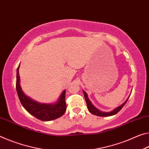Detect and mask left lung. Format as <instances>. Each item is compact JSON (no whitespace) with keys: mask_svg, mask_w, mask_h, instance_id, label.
Here are the masks:
<instances>
[{"mask_svg":"<svg viewBox=\"0 0 149 149\" xmlns=\"http://www.w3.org/2000/svg\"><path fill=\"white\" fill-rule=\"evenodd\" d=\"M83 92L84 93L85 100H86V103H87V109H88L89 111L91 113H92L93 115H97V116H100V117H109V116H112V115H115L116 113L119 112L123 107V106L125 105V103L127 102V101H128L129 98V97L127 98V100L125 101V102L123 103L121 105H120L119 107H118L116 109H115L114 110L111 111H110V112H103V111H101L98 110L97 109L94 107L93 104H92L91 102L90 101V100H89L88 96H87V94L86 92L84 91V90H83Z\"/></svg>","mask_w":149,"mask_h":149,"instance_id":"1","label":"left lung"}]
</instances>
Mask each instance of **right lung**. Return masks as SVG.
Instances as JSON below:
<instances>
[{"label": "right lung", "instance_id": "right-lung-1", "mask_svg": "<svg viewBox=\"0 0 149 149\" xmlns=\"http://www.w3.org/2000/svg\"><path fill=\"white\" fill-rule=\"evenodd\" d=\"M19 67L20 65H18L16 70V88L18 98L24 108L30 114L43 121H52L62 116L67 108L65 100V90L62 92L57 103L54 104H44V103L36 102L26 95L21 88L19 70H18Z\"/></svg>", "mask_w": 149, "mask_h": 149}]
</instances>
